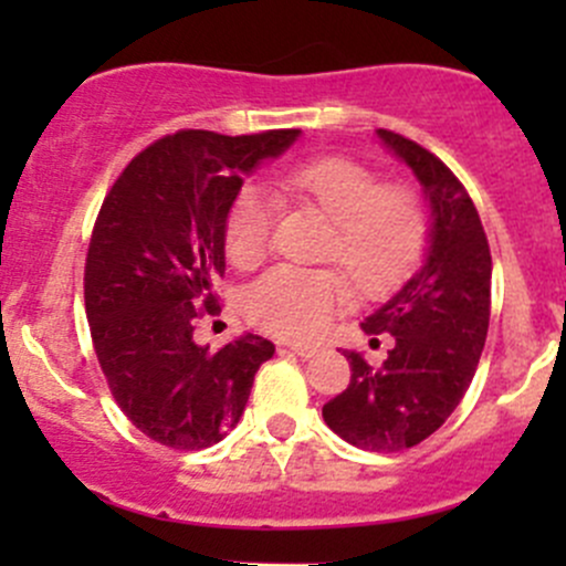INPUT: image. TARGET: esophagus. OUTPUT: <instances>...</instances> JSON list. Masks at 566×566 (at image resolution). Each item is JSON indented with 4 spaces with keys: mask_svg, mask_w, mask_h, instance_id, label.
I'll return each instance as SVG.
<instances>
[{
    "mask_svg": "<svg viewBox=\"0 0 566 566\" xmlns=\"http://www.w3.org/2000/svg\"><path fill=\"white\" fill-rule=\"evenodd\" d=\"M287 347L295 353V356H301V358H312L317 353L315 345H287Z\"/></svg>",
    "mask_w": 566,
    "mask_h": 566,
    "instance_id": "1",
    "label": "esophagus"
}]
</instances>
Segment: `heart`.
<instances>
[{"label": "heart", "instance_id": "obj_1", "mask_svg": "<svg viewBox=\"0 0 566 566\" xmlns=\"http://www.w3.org/2000/svg\"><path fill=\"white\" fill-rule=\"evenodd\" d=\"M279 182L290 197L315 205L331 221L325 256L339 262L364 295L397 287L427 247V213L416 193L380 186L364 164L317 158L287 169ZM271 199L262 188L247 186L227 213V256L238 268L260 265L271 249ZM350 301L353 285L345 273L282 265L251 284L243 310L268 334L312 339Z\"/></svg>", "mask_w": 566, "mask_h": 566}]
</instances>
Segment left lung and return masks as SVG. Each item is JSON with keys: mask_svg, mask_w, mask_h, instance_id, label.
<instances>
[{"mask_svg": "<svg viewBox=\"0 0 566 566\" xmlns=\"http://www.w3.org/2000/svg\"><path fill=\"white\" fill-rule=\"evenodd\" d=\"M375 136L419 180L430 210L427 249L402 287L361 323L364 334L394 336L384 367L342 350L350 384L323 405V419L353 447L402 452L430 438L471 386L488 339L493 260L476 208L447 164L394 130Z\"/></svg>", "mask_w": 566, "mask_h": 566, "instance_id": "obj_1", "label": "left lung"}]
</instances>
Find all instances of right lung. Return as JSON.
Wrapping results in <instances>:
<instances>
[{
	"label": "right lung",
	"mask_w": 566,
	"mask_h": 566,
	"mask_svg": "<svg viewBox=\"0 0 566 566\" xmlns=\"http://www.w3.org/2000/svg\"><path fill=\"white\" fill-rule=\"evenodd\" d=\"M298 136H164L125 167L101 205L84 268L95 356L130 424L164 447L219 443L276 350L243 334L210 353L193 342V319L219 310L213 282L224 273V224L243 177Z\"/></svg>",
	"instance_id": "right-lung-1"
}]
</instances>
